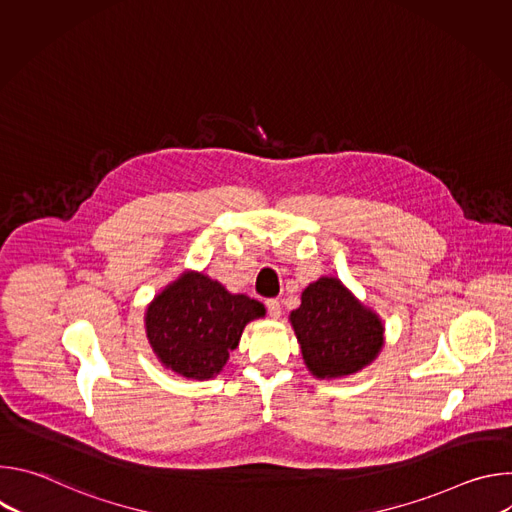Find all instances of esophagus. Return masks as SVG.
<instances>
[{
	"instance_id": "obj_1",
	"label": "esophagus",
	"mask_w": 512,
	"mask_h": 512,
	"mask_svg": "<svg viewBox=\"0 0 512 512\" xmlns=\"http://www.w3.org/2000/svg\"><path fill=\"white\" fill-rule=\"evenodd\" d=\"M267 312L273 320H277L281 316V304L279 300H267Z\"/></svg>"
}]
</instances>
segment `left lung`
Listing matches in <instances>:
<instances>
[{"instance_id": "left-lung-1", "label": "left lung", "mask_w": 512, "mask_h": 512, "mask_svg": "<svg viewBox=\"0 0 512 512\" xmlns=\"http://www.w3.org/2000/svg\"><path fill=\"white\" fill-rule=\"evenodd\" d=\"M306 369L316 379H342L362 371L385 346L381 316L364 306L332 275L302 291V304L289 314Z\"/></svg>"}]
</instances>
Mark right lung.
I'll list each match as a JSON object with an SVG mask.
<instances>
[{
	"label": "right lung",
	"instance_id": "right-lung-1",
	"mask_svg": "<svg viewBox=\"0 0 512 512\" xmlns=\"http://www.w3.org/2000/svg\"><path fill=\"white\" fill-rule=\"evenodd\" d=\"M265 306L202 271H184L145 308V336L164 369L194 381L221 375L245 326Z\"/></svg>",
	"mask_w": 512,
	"mask_h": 512
}]
</instances>
